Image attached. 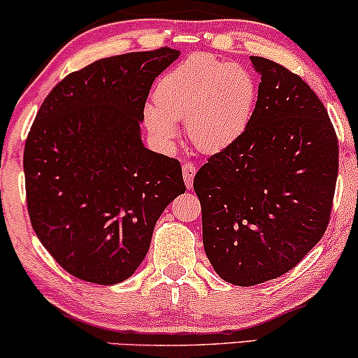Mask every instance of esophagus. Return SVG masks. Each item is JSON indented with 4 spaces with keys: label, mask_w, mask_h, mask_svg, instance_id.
Segmentation results:
<instances>
[{
    "label": "esophagus",
    "mask_w": 358,
    "mask_h": 358,
    "mask_svg": "<svg viewBox=\"0 0 358 358\" xmlns=\"http://www.w3.org/2000/svg\"><path fill=\"white\" fill-rule=\"evenodd\" d=\"M182 171H183L185 185H187V188H192L193 187V178H195V171H196L195 165H193L192 162H185L182 165Z\"/></svg>",
    "instance_id": "obj_1"
}]
</instances>
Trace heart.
Instances as JSON below:
<instances>
[{
    "label": "heart",
    "mask_w": 358,
    "mask_h": 358,
    "mask_svg": "<svg viewBox=\"0 0 358 358\" xmlns=\"http://www.w3.org/2000/svg\"><path fill=\"white\" fill-rule=\"evenodd\" d=\"M256 96V82L248 69L195 55L158 82L146 124L159 141L173 143L175 124L187 122V134L196 150L219 153L245 131Z\"/></svg>",
    "instance_id": "b5f03b06"
}]
</instances>
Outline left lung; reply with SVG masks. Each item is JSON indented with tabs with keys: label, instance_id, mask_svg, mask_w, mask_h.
Returning a JSON list of instances; mask_svg holds the SVG:
<instances>
[{
	"label": "left lung",
	"instance_id": "1",
	"mask_svg": "<svg viewBox=\"0 0 358 358\" xmlns=\"http://www.w3.org/2000/svg\"><path fill=\"white\" fill-rule=\"evenodd\" d=\"M250 62L261 84L249 124L193 180L205 254L236 286L279 278L318 244L338 175V139L323 102L282 65Z\"/></svg>",
	"mask_w": 358,
	"mask_h": 358
}]
</instances>
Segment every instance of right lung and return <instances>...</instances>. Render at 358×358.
Segmentation results:
<instances>
[{
    "mask_svg": "<svg viewBox=\"0 0 358 358\" xmlns=\"http://www.w3.org/2000/svg\"><path fill=\"white\" fill-rule=\"evenodd\" d=\"M178 57L163 47L101 59L69 73L36 113L23 155L28 213L72 276L126 281L185 192L178 159L145 148L139 127L151 84Z\"/></svg>",
    "mask_w": 358,
    "mask_h": 358,
    "instance_id": "1",
    "label": "right lung"
}]
</instances>
